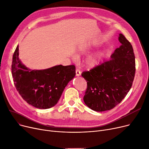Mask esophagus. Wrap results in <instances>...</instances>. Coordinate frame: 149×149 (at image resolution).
<instances>
[{
  "label": "esophagus",
  "instance_id": "obj_1",
  "mask_svg": "<svg viewBox=\"0 0 149 149\" xmlns=\"http://www.w3.org/2000/svg\"><path fill=\"white\" fill-rule=\"evenodd\" d=\"M75 73H76V76H80V75H81V71H80V69H76V71H75Z\"/></svg>",
  "mask_w": 149,
  "mask_h": 149
}]
</instances>
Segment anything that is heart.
<instances>
[{"label": "heart", "mask_w": 149, "mask_h": 149, "mask_svg": "<svg viewBox=\"0 0 149 149\" xmlns=\"http://www.w3.org/2000/svg\"><path fill=\"white\" fill-rule=\"evenodd\" d=\"M88 48L87 46H83L80 48L79 51L80 52H86L88 51ZM101 57H102V55L100 53L96 54L94 55H92V56H89L87 59L86 61V65L92 68L96 66L100 60L101 58ZM75 58V57H74Z\"/></svg>", "instance_id": "obj_1"}]
</instances>
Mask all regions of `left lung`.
<instances>
[{"label":"left lung","instance_id":"8db88e82","mask_svg":"<svg viewBox=\"0 0 149 149\" xmlns=\"http://www.w3.org/2000/svg\"><path fill=\"white\" fill-rule=\"evenodd\" d=\"M119 41L121 45L110 60L81 74L87 81L83 100L93 111L112 109L121 103L132 86L136 70L134 49L122 34Z\"/></svg>","mask_w":149,"mask_h":149}]
</instances>
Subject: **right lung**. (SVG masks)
<instances>
[{
	"instance_id": "1",
	"label": "right lung",
	"mask_w": 149,
	"mask_h": 149,
	"mask_svg": "<svg viewBox=\"0 0 149 149\" xmlns=\"http://www.w3.org/2000/svg\"><path fill=\"white\" fill-rule=\"evenodd\" d=\"M13 81L17 91L27 103L38 109L56 105L68 83L75 75L74 65H58L44 70H31L19 59V46L11 65Z\"/></svg>"
}]
</instances>
